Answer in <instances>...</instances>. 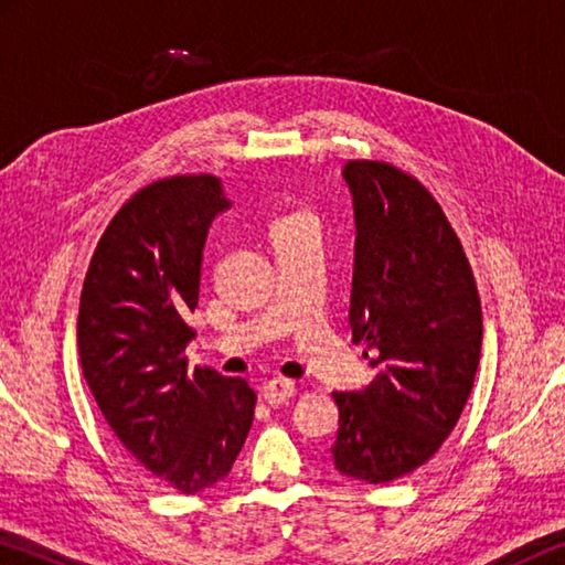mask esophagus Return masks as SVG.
Segmentation results:
<instances>
[{
  "label": "esophagus",
  "instance_id": "1",
  "mask_svg": "<svg viewBox=\"0 0 565 565\" xmlns=\"http://www.w3.org/2000/svg\"><path fill=\"white\" fill-rule=\"evenodd\" d=\"M294 391H296L294 381H289V379H271V381H266V384H264L262 396H264L266 404L279 406V404H284V401H289L294 396Z\"/></svg>",
  "mask_w": 565,
  "mask_h": 565
}]
</instances>
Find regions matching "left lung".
Wrapping results in <instances>:
<instances>
[{
  "mask_svg": "<svg viewBox=\"0 0 565 565\" xmlns=\"http://www.w3.org/2000/svg\"><path fill=\"white\" fill-rule=\"evenodd\" d=\"M356 246L349 327L374 379L333 391L337 471L388 483L431 458L473 388L481 299L444 209L411 174L384 161H349Z\"/></svg>",
  "mask_w": 565,
  "mask_h": 565,
  "instance_id": "left-lung-1",
  "label": "left lung"
}]
</instances>
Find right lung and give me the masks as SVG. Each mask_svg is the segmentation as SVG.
Returning <instances> with one entry per match:
<instances>
[{
  "label": "right lung",
  "instance_id": "obj_1",
  "mask_svg": "<svg viewBox=\"0 0 565 565\" xmlns=\"http://www.w3.org/2000/svg\"><path fill=\"white\" fill-rule=\"evenodd\" d=\"M228 206L212 174L137 191L99 238L76 319L84 379L114 436L181 493L226 478L256 406L244 379L189 371L184 356L209 226Z\"/></svg>",
  "mask_w": 565,
  "mask_h": 565
}]
</instances>
